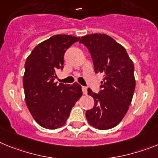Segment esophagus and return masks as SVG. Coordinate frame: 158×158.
Listing matches in <instances>:
<instances>
[{
  "label": "esophagus",
  "mask_w": 158,
  "mask_h": 158,
  "mask_svg": "<svg viewBox=\"0 0 158 158\" xmlns=\"http://www.w3.org/2000/svg\"><path fill=\"white\" fill-rule=\"evenodd\" d=\"M82 91H83V93L84 95H87V88L86 87H82Z\"/></svg>",
  "instance_id": "obj_1"
}]
</instances>
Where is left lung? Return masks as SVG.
I'll use <instances>...</instances> for the list:
<instances>
[{"mask_svg":"<svg viewBox=\"0 0 158 158\" xmlns=\"http://www.w3.org/2000/svg\"><path fill=\"white\" fill-rule=\"evenodd\" d=\"M88 49L95 73H103L99 93L90 88L95 105L86 112L91 126L106 130L116 126L128 112L136 87L134 65L126 50L104 34H91L79 40Z\"/></svg>","mask_w":158,"mask_h":158,"instance_id":"left-lung-1","label":"left lung"}]
</instances>
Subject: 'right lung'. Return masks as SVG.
Listing matches in <instances>:
<instances>
[{"label":"right lung","instance_id":"right-lung-1","mask_svg":"<svg viewBox=\"0 0 158 158\" xmlns=\"http://www.w3.org/2000/svg\"><path fill=\"white\" fill-rule=\"evenodd\" d=\"M79 40V37L71 35H54L39 43L26 59L23 76L26 105L35 121L47 129L64 125L83 95L79 83L54 81L57 70L63 68L66 50Z\"/></svg>","mask_w":158,"mask_h":158}]
</instances>
